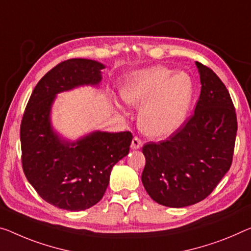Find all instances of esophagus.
Returning <instances> with one entry per match:
<instances>
[{
    "label": "esophagus",
    "mask_w": 251,
    "mask_h": 251,
    "mask_svg": "<svg viewBox=\"0 0 251 251\" xmlns=\"http://www.w3.org/2000/svg\"><path fill=\"white\" fill-rule=\"evenodd\" d=\"M142 147V140L140 138L138 137H134L132 139V142H131V148L132 149H139Z\"/></svg>",
    "instance_id": "esophagus-1"
}]
</instances>
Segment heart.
<instances>
[{
    "mask_svg": "<svg viewBox=\"0 0 251 251\" xmlns=\"http://www.w3.org/2000/svg\"><path fill=\"white\" fill-rule=\"evenodd\" d=\"M194 84L191 76L165 66H152L128 76L121 87L123 101L142 106L140 126L151 137H166L179 128L190 110Z\"/></svg>",
    "mask_w": 251,
    "mask_h": 251,
    "instance_id": "1",
    "label": "heart"
}]
</instances>
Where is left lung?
I'll list each match as a JSON object with an SVG mask.
<instances>
[{
    "label": "left lung",
    "mask_w": 251,
    "mask_h": 251,
    "mask_svg": "<svg viewBox=\"0 0 251 251\" xmlns=\"http://www.w3.org/2000/svg\"><path fill=\"white\" fill-rule=\"evenodd\" d=\"M201 94L194 114L166 140L142 147V184L153 201L169 207L192 205L207 198L232 164L237 114L218 75L196 61Z\"/></svg>",
    "instance_id": "1"
}]
</instances>
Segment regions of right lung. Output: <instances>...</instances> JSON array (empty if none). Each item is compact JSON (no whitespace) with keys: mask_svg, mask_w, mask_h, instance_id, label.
I'll return each instance as SVG.
<instances>
[{"mask_svg":"<svg viewBox=\"0 0 251 251\" xmlns=\"http://www.w3.org/2000/svg\"><path fill=\"white\" fill-rule=\"evenodd\" d=\"M98 61L73 58L38 82L23 113L20 139L25 175L46 202L59 209H90L103 198L113 166L129 153L132 133L93 132L76 142L61 141L50 126L57 93L101 82Z\"/></svg>","mask_w":251,"mask_h":251,"instance_id":"right-lung-1","label":"right lung"}]
</instances>
